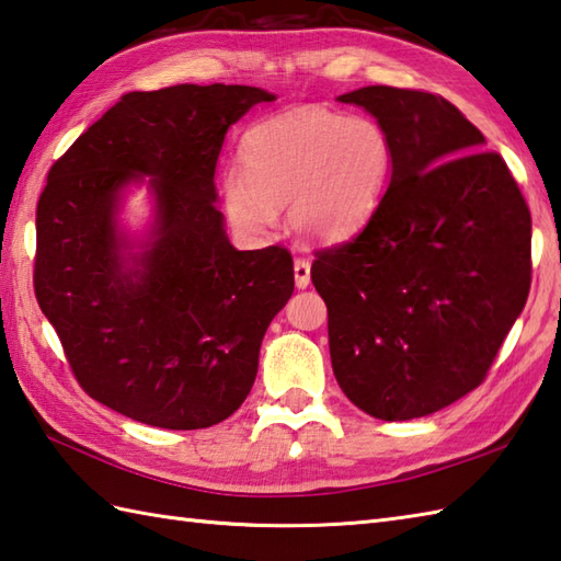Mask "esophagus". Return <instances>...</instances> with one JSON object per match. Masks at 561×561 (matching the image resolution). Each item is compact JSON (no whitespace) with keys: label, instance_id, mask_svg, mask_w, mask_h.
I'll return each mask as SVG.
<instances>
[{"label":"esophagus","instance_id":"1","mask_svg":"<svg viewBox=\"0 0 561 561\" xmlns=\"http://www.w3.org/2000/svg\"><path fill=\"white\" fill-rule=\"evenodd\" d=\"M294 282L299 289H306L311 284V262L304 257L294 260Z\"/></svg>","mask_w":561,"mask_h":561}]
</instances>
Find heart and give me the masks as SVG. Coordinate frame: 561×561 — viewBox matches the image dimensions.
<instances>
[{
	"label": "heart",
	"mask_w": 561,
	"mask_h": 561,
	"mask_svg": "<svg viewBox=\"0 0 561 561\" xmlns=\"http://www.w3.org/2000/svg\"><path fill=\"white\" fill-rule=\"evenodd\" d=\"M243 173L224 178V209L260 236L289 205V226L308 243L332 245L364 231L386 197L392 141L374 117L296 108L255 125L241 147Z\"/></svg>",
	"instance_id": "b5f03b06"
}]
</instances>
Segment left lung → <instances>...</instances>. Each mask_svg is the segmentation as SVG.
Instances as JSON below:
<instances>
[{"label":"left lung","instance_id":"obj_1","mask_svg":"<svg viewBox=\"0 0 561 561\" xmlns=\"http://www.w3.org/2000/svg\"><path fill=\"white\" fill-rule=\"evenodd\" d=\"M337 101L386 127L392 171L371 224L313 260L332 371L366 414L416 420L482 383L526 306L530 211L446 99L364 87Z\"/></svg>","mask_w":561,"mask_h":561}]
</instances>
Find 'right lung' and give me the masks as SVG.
<instances>
[{
	"label": "right lung",
	"mask_w": 561,
	"mask_h": 561,
	"mask_svg": "<svg viewBox=\"0 0 561 561\" xmlns=\"http://www.w3.org/2000/svg\"><path fill=\"white\" fill-rule=\"evenodd\" d=\"M274 99L226 83L133 91L47 173L35 296L81 388L129 420L207 428L255 383L294 262L231 245L214 173L231 125ZM135 188L150 197L137 232L122 219Z\"/></svg>",
	"instance_id": "right-lung-1"
}]
</instances>
